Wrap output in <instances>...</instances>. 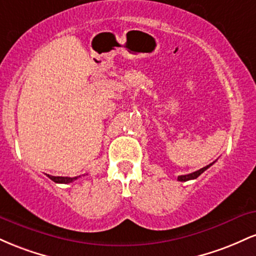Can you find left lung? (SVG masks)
Masks as SVG:
<instances>
[{
  "mask_svg": "<svg viewBox=\"0 0 256 256\" xmlns=\"http://www.w3.org/2000/svg\"><path fill=\"white\" fill-rule=\"evenodd\" d=\"M214 162H212V164H210V165H207L206 167H204V168H201V170H198V171H196V172H192V173H189V174H184V176H179L178 177V180L179 182H186V180H192V179H196L198 177L200 174H202V173H204L206 170L207 168H210V166L213 165Z\"/></svg>",
  "mask_w": 256,
  "mask_h": 256,
  "instance_id": "8db88e82",
  "label": "left lung"
}]
</instances>
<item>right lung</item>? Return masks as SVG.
Segmentation results:
<instances>
[{"instance_id":"right-lung-1","label":"right lung","mask_w":256,"mask_h":256,"mask_svg":"<svg viewBox=\"0 0 256 256\" xmlns=\"http://www.w3.org/2000/svg\"><path fill=\"white\" fill-rule=\"evenodd\" d=\"M46 177L50 178L52 182H55V183H58V184H70V183H73V182H74V180H77V179L80 177V176H78V177H54V176L46 174Z\"/></svg>"}]
</instances>
